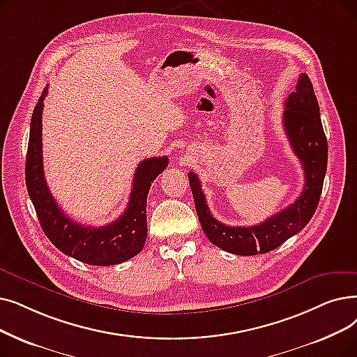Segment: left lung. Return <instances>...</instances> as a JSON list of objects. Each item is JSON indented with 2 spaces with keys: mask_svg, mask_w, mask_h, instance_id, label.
Listing matches in <instances>:
<instances>
[{
  "mask_svg": "<svg viewBox=\"0 0 357 357\" xmlns=\"http://www.w3.org/2000/svg\"><path fill=\"white\" fill-rule=\"evenodd\" d=\"M283 127L293 153L299 158L305 187L298 199L284 210L254 226H226L215 220L207 206L201 182L194 172L188 174L198 219L211 243L235 255L266 254L301 231L318 207L325 172L328 146L322 128L319 105L309 77L302 73L294 91L284 102Z\"/></svg>",
  "mask_w": 357,
  "mask_h": 357,
  "instance_id": "1",
  "label": "left lung"
}]
</instances>
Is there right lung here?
I'll list each match as a JSON object with an SVG mask.
<instances>
[{"label": "right lung", "mask_w": 357, "mask_h": 357, "mask_svg": "<svg viewBox=\"0 0 357 357\" xmlns=\"http://www.w3.org/2000/svg\"><path fill=\"white\" fill-rule=\"evenodd\" d=\"M48 86L35 106L30 122L26 156V187L39 223L61 252L90 266H115L142 252L147 238V195L153 181L166 169L169 159L149 158L138 165L128 206L115 222L91 227L71 220L54 199L43 175L42 111Z\"/></svg>", "instance_id": "obj_1"}]
</instances>
